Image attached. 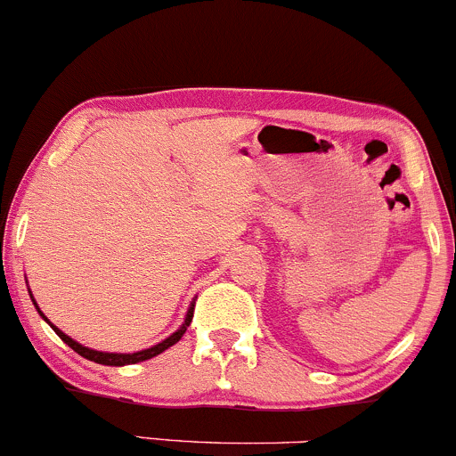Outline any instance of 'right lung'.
Masks as SVG:
<instances>
[{
    "label": "right lung",
    "mask_w": 456,
    "mask_h": 456,
    "mask_svg": "<svg viewBox=\"0 0 456 456\" xmlns=\"http://www.w3.org/2000/svg\"><path fill=\"white\" fill-rule=\"evenodd\" d=\"M29 296H31V294H29ZM31 302H34V306L38 308V305H36V300H34V296H31ZM192 311H195V302H191V306H188V313H186V317H184V323H182V326L177 328L175 332L171 334V337H167L165 341L159 343V345H154V347H150V349H141V352H134V354H109V352H96V349L83 347L81 343L72 341V338L68 337V334L61 332V330L57 328V326H53V323H51L49 319L45 317V313L40 311V308H38L40 317H43L45 322L49 323V326L55 330V334H57V337H60L61 341H64V343L68 345V347H72V349H75V352H77L78 355H83V358L92 360V362L104 364V366H126V364H137V362H143V360H150V358H154V355L162 354V352H165V349H169L171 345H175L177 341H180L182 337H184L186 328L191 326V322H192Z\"/></svg>",
    "instance_id": "1"
}]
</instances>
